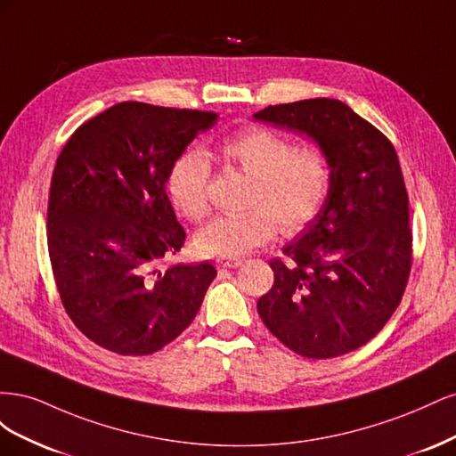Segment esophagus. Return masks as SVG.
Here are the masks:
<instances>
[{
  "mask_svg": "<svg viewBox=\"0 0 456 456\" xmlns=\"http://www.w3.org/2000/svg\"><path fill=\"white\" fill-rule=\"evenodd\" d=\"M216 268H238L243 265L241 258H226V256H218L216 258Z\"/></svg>",
  "mask_w": 456,
  "mask_h": 456,
  "instance_id": "34e87169",
  "label": "esophagus"
}]
</instances>
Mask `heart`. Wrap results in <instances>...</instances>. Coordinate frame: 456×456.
I'll return each mask as SVG.
<instances>
[{
	"label": "heart",
	"mask_w": 456,
	"mask_h": 456,
	"mask_svg": "<svg viewBox=\"0 0 456 456\" xmlns=\"http://www.w3.org/2000/svg\"><path fill=\"white\" fill-rule=\"evenodd\" d=\"M218 156L249 175L255 186L249 213L215 216L196 236L207 256H241L281 232L295 236L322 213L333 181V165L320 144H297L285 134L251 126L228 136ZM209 161L198 150L184 151L171 165L167 191L173 205L190 220L209 213Z\"/></svg>",
	"instance_id": "heart-1"
}]
</instances>
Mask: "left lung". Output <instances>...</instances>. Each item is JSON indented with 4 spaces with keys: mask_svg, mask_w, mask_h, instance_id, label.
Listing matches in <instances>:
<instances>
[{
    "mask_svg": "<svg viewBox=\"0 0 456 456\" xmlns=\"http://www.w3.org/2000/svg\"><path fill=\"white\" fill-rule=\"evenodd\" d=\"M256 119L306 133L333 165L322 213L272 258L260 320L289 350L329 360L362 348L402 302L412 265L409 196L388 136L335 99L268 106Z\"/></svg>",
    "mask_w": 456,
    "mask_h": 456,
    "instance_id": "left-lung-1",
    "label": "left lung"
}]
</instances>
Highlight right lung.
<instances>
[{
    "instance_id": "right-lung-1",
    "label": "right lung",
    "mask_w": 456,
    "mask_h": 456,
    "mask_svg": "<svg viewBox=\"0 0 456 456\" xmlns=\"http://www.w3.org/2000/svg\"><path fill=\"white\" fill-rule=\"evenodd\" d=\"M216 112L119 102L79 126L54 165L47 247L62 306L96 346L148 355L194 322L216 270L163 268L184 245L165 183Z\"/></svg>"
}]
</instances>
